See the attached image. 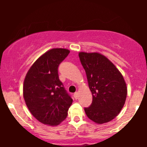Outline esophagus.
<instances>
[{"mask_svg": "<svg viewBox=\"0 0 147 147\" xmlns=\"http://www.w3.org/2000/svg\"><path fill=\"white\" fill-rule=\"evenodd\" d=\"M74 97H75L76 99L78 98V97H79V92H75V94H74Z\"/></svg>", "mask_w": 147, "mask_h": 147, "instance_id": "esophagus-1", "label": "esophagus"}]
</instances>
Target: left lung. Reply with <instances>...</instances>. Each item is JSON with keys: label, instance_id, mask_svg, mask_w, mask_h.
I'll return each mask as SVG.
<instances>
[{"label": "left lung", "instance_id": "1", "mask_svg": "<svg viewBox=\"0 0 147 147\" xmlns=\"http://www.w3.org/2000/svg\"><path fill=\"white\" fill-rule=\"evenodd\" d=\"M79 57L92 95L91 105L84 109L86 114L97 124L110 122L125 104V80L115 65L102 54L80 52Z\"/></svg>", "mask_w": 147, "mask_h": 147}]
</instances>
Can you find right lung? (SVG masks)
<instances>
[{"label":"right lung","mask_w":147,"mask_h":147,"mask_svg":"<svg viewBox=\"0 0 147 147\" xmlns=\"http://www.w3.org/2000/svg\"><path fill=\"white\" fill-rule=\"evenodd\" d=\"M69 53L70 50L65 48L48 50L37 59L25 76V104L42 124L57 126L68 115L72 99L59 79L58 67Z\"/></svg>","instance_id":"obj_1"}]
</instances>
